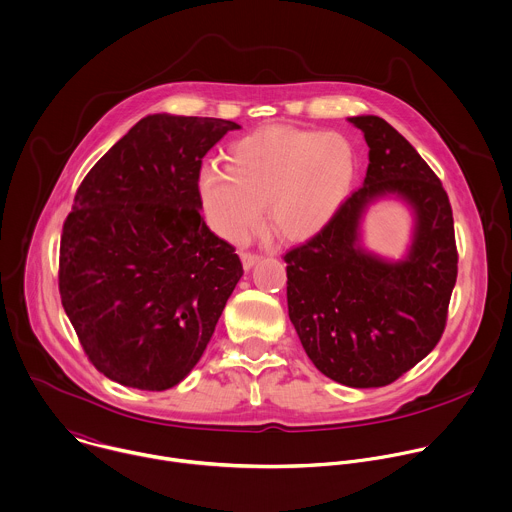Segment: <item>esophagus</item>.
<instances>
[{"label": "esophagus", "instance_id": "34e87169", "mask_svg": "<svg viewBox=\"0 0 512 512\" xmlns=\"http://www.w3.org/2000/svg\"><path fill=\"white\" fill-rule=\"evenodd\" d=\"M240 258H242V266H244V270H250V268L260 260V256H258V254H254V252H240Z\"/></svg>", "mask_w": 512, "mask_h": 512}]
</instances>
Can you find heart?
Returning a JSON list of instances; mask_svg holds the SVG:
<instances>
[{
  "instance_id": "obj_1",
  "label": "heart",
  "mask_w": 512,
  "mask_h": 512,
  "mask_svg": "<svg viewBox=\"0 0 512 512\" xmlns=\"http://www.w3.org/2000/svg\"><path fill=\"white\" fill-rule=\"evenodd\" d=\"M358 156L338 132L270 126L238 140L228 166L202 172L200 192L214 230L244 242L264 218L288 242L318 236L352 192Z\"/></svg>"
}]
</instances>
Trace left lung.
Wrapping results in <instances>:
<instances>
[{"label":"left lung","mask_w":512,"mask_h":512,"mask_svg":"<svg viewBox=\"0 0 512 512\" xmlns=\"http://www.w3.org/2000/svg\"><path fill=\"white\" fill-rule=\"evenodd\" d=\"M368 170L332 222L284 254L288 316L328 378L378 388L416 366L440 340L458 274L454 220L442 182L386 120L356 116ZM396 193L417 214L406 261L386 263L357 244L363 208Z\"/></svg>","instance_id":"left-lung-1"}]
</instances>
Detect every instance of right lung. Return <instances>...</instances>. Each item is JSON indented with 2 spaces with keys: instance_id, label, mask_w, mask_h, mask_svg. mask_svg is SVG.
<instances>
[{
  "instance_id": "1",
  "label": "right lung",
  "mask_w": 512,
  "mask_h": 512,
  "mask_svg": "<svg viewBox=\"0 0 512 512\" xmlns=\"http://www.w3.org/2000/svg\"><path fill=\"white\" fill-rule=\"evenodd\" d=\"M220 118L154 114L80 184L60 242V296L88 360L140 390L176 386L202 358L242 278L236 248L204 222L202 158Z\"/></svg>"
}]
</instances>
